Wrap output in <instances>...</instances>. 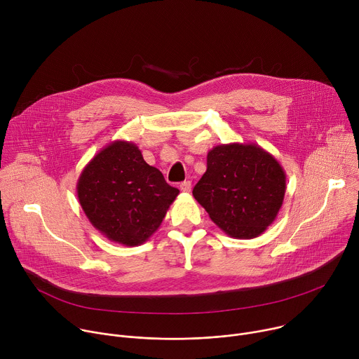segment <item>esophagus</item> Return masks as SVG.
<instances>
[{"label": "esophagus", "mask_w": 359, "mask_h": 359, "mask_svg": "<svg viewBox=\"0 0 359 359\" xmlns=\"http://www.w3.org/2000/svg\"><path fill=\"white\" fill-rule=\"evenodd\" d=\"M179 189H180L182 191H184V193H189V191L191 190V182H190V180H184V182H182V183H180V186H179Z\"/></svg>", "instance_id": "obj_1"}]
</instances>
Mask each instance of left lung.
I'll return each mask as SVG.
<instances>
[{"mask_svg":"<svg viewBox=\"0 0 359 359\" xmlns=\"http://www.w3.org/2000/svg\"><path fill=\"white\" fill-rule=\"evenodd\" d=\"M285 172L255 143L217 144L193 189L209 217L233 238H255L276 220L284 201Z\"/></svg>","mask_w":359,"mask_h":359,"instance_id":"left-lung-1","label":"left lung"}]
</instances>
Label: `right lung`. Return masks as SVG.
<instances>
[{"label":"right lung","mask_w":359,"mask_h":359,"mask_svg":"<svg viewBox=\"0 0 359 359\" xmlns=\"http://www.w3.org/2000/svg\"><path fill=\"white\" fill-rule=\"evenodd\" d=\"M76 194L90 224L108 240L135 247L155 233L179 194L149 166L133 142L115 140L83 168Z\"/></svg>","instance_id":"add662e5"}]
</instances>
